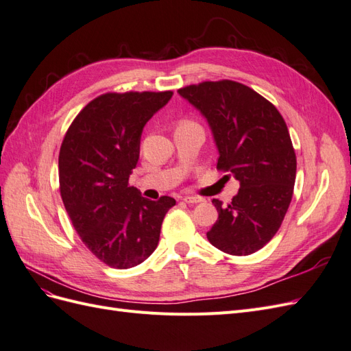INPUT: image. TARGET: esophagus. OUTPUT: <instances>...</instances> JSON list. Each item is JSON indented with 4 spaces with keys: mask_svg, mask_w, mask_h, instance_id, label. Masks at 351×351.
<instances>
[{
    "mask_svg": "<svg viewBox=\"0 0 351 351\" xmlns=\"http://www.w3.org/2000/svg\"><path fill=\"white\" fill-rule=\"evenodd\" d=\"M183 200L186 202V204H189V205H195V204H199V202H202L204 199L197 197V196H184Z\"/></svg>",
    "mask_w": 351,
    "mask_h": 351,
    "instance_id": "esophagus-1",
    "label": "esophagus"
}]
</instances>
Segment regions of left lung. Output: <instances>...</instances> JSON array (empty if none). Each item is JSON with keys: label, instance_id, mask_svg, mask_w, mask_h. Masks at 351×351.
<instances>
[{"label": "left lung", "instance_id": "left-lung-1", "mask_svg": "<svg viewBox=\"0 0 351 351\" xmlns=\"http://www.w3.org/2000/svg\"><path fill=\"white\" fill-rule=\"evenodd\" d=\"M178 93L206 119L217 168L240 183L228 206L212 200L218 219L208 240L234 256L258 252L281 227L293 197L297 162L284 119L258 92L232 80L190 84Z\"/></svg>", "mask_w": 351, "mask_h": 351}]
</instances>
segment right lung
<instances>
[{
	"mask_svg": "<svg viewBox=\"0 0 351 351\" xmlns=\"http://www.w3.org/2000/svg\"><path fill=\"white\" fill-rule=\"evenodd\" d=\"M173 92L105 93L74 119L58 156L62 204L82 241L111 268L142 263L159 241L176 200H149L129 186L145 124Z\"/></svg>",
	"mask_w": 351,
	"mask_h": 351,
	"instance_id": "right-lung-1",
	"label": "right lung"
}]
</instances>
